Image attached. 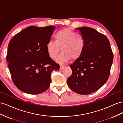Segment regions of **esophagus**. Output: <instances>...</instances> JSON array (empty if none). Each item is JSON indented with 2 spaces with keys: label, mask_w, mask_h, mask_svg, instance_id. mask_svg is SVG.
Returning a JSON list of instances; mask_svg holds the SVG:
<instances>
[{
  "label": "esophagus",
  "mask_w": 123,
  "mask_h": 123,
  "mask_svg": "<svg viewBox=\"0 0 123 123\" xmlns=\"http://www.w3.org/2000/svg\"><path fill=\"white\" fill-rule=\"evenodd\" d=\"M64 67H65V66L61 65H60V68H59V70H62Z\"/></svg>",
  "instance_id": "esophagus-1"
}]
</instances>
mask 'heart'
I'll use <instances>...</instances> for the list:
<instances>
[{"label": "heart", "instance_id": "1", "mask_svg": "<svg viewBox=\"0 0 123 123\" xmlns=\"http://www.w3.org/2000/svg\"><path fill=\"white\" fill-rule=\"evenodd\" d=\"M54 41H49L46 45V51L50 58L55 59L61 49L62 51L56 62L65 63L71 58L76 60L82 56L85 48V40L69 28L59 30L54 36Z\"/></svg>", "mask_w": 123, "mask_h": 123}]
</instances>
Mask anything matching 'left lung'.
<instances>
[{"label": "left lung", "mask_w": 123, "mask_h": 123, "mask_svg": "<svg viewBox=\"0 0 123 123\" xmlns=\"http://www.w3.org/2000/svg\"><path fill=\"white\" fill-rule=\"evenodd\" d=\"M85 40L83 53L70 66L72 75L67 79L72 91L88 95L97 91L107 81L113 54L107 37L88 27L77 28Z\"/></svg>", "instance_id": "8db88e82"}]
</instances>
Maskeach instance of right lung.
<instances>
[{
  "mask_svg": "<svg viewBox=\"0 0 123 123\" xmlns=\"http://www.w3.org/2000/svg\"><path fill=\"white\" fill-rule=\"evenodd\" d=\"M55 26H30L16 34L10 41L6 62L13 83L28 94L44 92L51 82V72L59 65L49 57L46 45Z\"/></svg>",
  "mask_w": 123,
  "mask_h": 123,
  "instance_id": "obj_1",
  "label": "right lung"
}]
</instances>
